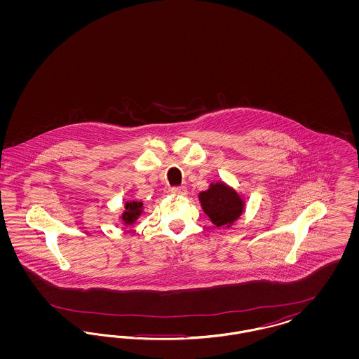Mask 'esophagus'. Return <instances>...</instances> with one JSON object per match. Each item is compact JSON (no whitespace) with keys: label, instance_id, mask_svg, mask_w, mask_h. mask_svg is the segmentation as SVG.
Wrapping results in <instances>:
<instances>
[{"label":"esophagus","instance_id":"1","mask_svg":"<svg viewBox=\"0 0 359 359\" xmlns=\"http://www.w3.org/2000/svg\"><path fill=\"white\" fill-rule=\"evenodd\" d=\"M171 195H177V196H183V195H186L187 194V188L184 187V186H180V187H173L170 188V191H168Z\"/></svg>","mask_w":359,"mask_h":359}]
</instances>
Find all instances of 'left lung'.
I'll return each mask as SVG.
<instances>
[{
  "mask_svg": "<svg viewBox=\"0 0 359 359\" xmlns=\"http://www.w3.org/2000/svg\"><path fill=\"white\" fill-rule=\"evenodd\" d=\"M202 208L217 227L231 226L243 212V201L223 182L211 183L207 191L199 194Z\"/></svg>",
  "mask_w": 359,
  "mask_h": 359,
  "instance_id": "left-lung-1",
  "label": "left lung"
}]
</instances>
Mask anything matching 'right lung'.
Instances as JSON below:
<instances>
[{"label":"right lung","instance_id":"1","mask_svg":"<svg viewBox=\"0 0 359 359\" xmlns=\"http://www.w3.org/2000/svg\"><path fill=\"white\" fill-rule=\"evenodd\" d=\"M141 212H142V202H136V201L126 202L123 214L121 217L122 222L126 226H132L138 219Z\"/></svg>","mask_w":359,"mask_h":359}]
</instances>
